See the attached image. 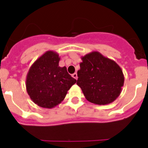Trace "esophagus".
Returning <instances> with one entry per match:
<instances>
[{"label": "esophagus", "instance_id": "obj_1", "mask_svg": "<svg viewBox=\"0 0 148 148\" xmlns=\"http://www.w3.org/2000/svg\"><path fill=\"white\" fill-rule=\"evenodd\" d=\"M72 76H73V77H74V78L76 79V80L77 79V73H75L72 74Z\"/></svg>", "mask_w": 148, "mask_h": 148}]
</instances>
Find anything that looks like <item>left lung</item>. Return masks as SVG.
Instances as JSON below:
<instances>
[{"instance_id": "8db88e82", "label": "left lung", "mask_w": 148, "mask_h": 148, "mask_svg": "<svg viewBox=\"0 0 148 148\" xmlns=\"http://www.w3.org/2000/svg\"><path fill=\"white\" fill-rule=\"evenodd\" d=\"M77 85L88 101L98 105L112 103L120 95L124 77L115 61L99 52L82 57Z\"/></svg>"}]
</instances>
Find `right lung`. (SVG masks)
I'll use <instances>...</instances> for the list:
<instances>
[{
  "label": "right lung",
  "instance_id": "obj_1",
  "mask_svg": "<svg viewBox=\"0 0 148 148\" xmlns=\"http://www.w3.org/2000/svg\"><path fill=\"white\" fill-rule=\"evenodd\" d=\"M60 60L56 52L47 51L29 68L26 90L34 103L40 107L52 109L60 103L76 83L66 67L59 66Z\"/></svg>",
  "mask_w": 148,
  "mask_h": 148
}]
</instances>
